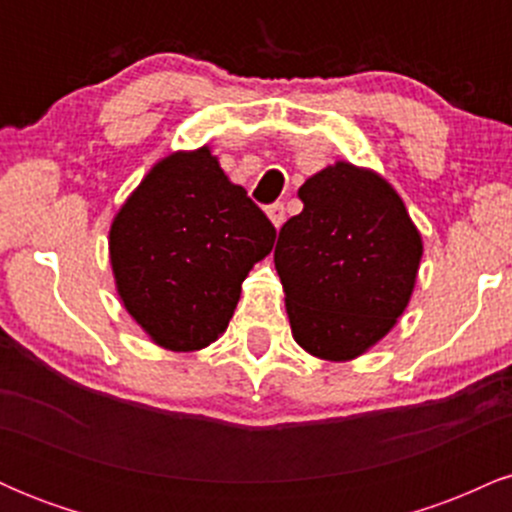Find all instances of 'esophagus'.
<instances>
[{
	"label": "esophagus",
	"instance_id": "34e87169",
	"mask_svg": "<svg viewBox=\"0 0 512 512\" xmlns=\"http://www.w3.org/2000/svg\"><path fill=\"white\" fill-rule=\"evenodd\" d=\"M267 216H269V221L274 223V228L284 226V221H286V209H284V204H281V202L269 204V207H267Z\"/></svg>",
	"mask_w": 512,
	"mask_h": 512
}]
</instances>
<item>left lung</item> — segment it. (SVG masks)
I'll return each mask as SVG.
<instances>
[{
    "mask_svg": "<svg viewBox=\"0 0 512 512\" xmlns=\"http://www.w3.org/2000/svg\"><path fill=\"white\" fill-rule=\"evenodd\" d=\"M274 267L296 344L322 361H354L385 337L411 301L424 240L383 175L334 161L298 190Z\"/></svg>",
    "mask_w": 512,
    "mask_h": 512,
    "instance_id": "8db88e82",
    "label": "left lung"
}]
</instances>
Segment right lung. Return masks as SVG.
<instances>
[{
  "label": "right lung",
  "instance_id": "add662e5",
  "mask_svg": "<svg viewBox=\"0 0 512 512\" xmlns=\"http://www.w3.org/2000/svg\"><path fill=\"white\" fill-rule=\"evenodd\" d=\"M274 238L272 223L207 144L173 151L110 223L115 291L156 346L199 351L226 332L243 281Z\"/></svg>",
  "mask_w": 512,
  "mask_h": 512
}]
</instances>
